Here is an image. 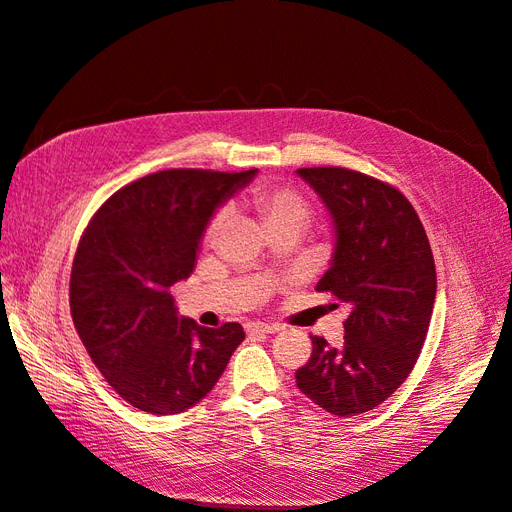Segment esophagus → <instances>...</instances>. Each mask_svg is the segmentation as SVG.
<instances>
[{
  "instance_id": "34e87169",
  "label": "esophagus",
  "mask_w": 512,
  "mask_h": 512,
  "mask_svg": "<svg viewBox=\"0 0 512 512\" xmlns=\"http://www.w3.org/2000/svg\"><path fill=\"white\" fill-rule=\"evenodd\" d=\"M279 329H281L279 325H270V323H248V325H246L248 334H259V336H264V334H277Z\"/></svg>"
}]
</instances>
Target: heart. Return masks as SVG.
I'll return each instance as SVG.
<instances>
[{
	"label": "heart",
	"instance_id": "b5f03b06",
	"mask_svg": "<svg viewBox=\"0 0 512 512\" xmlns=\"http://www.w3.org/2000/svg\"><path fill=\"white\" fill-rule=\"evenodd\" d=\"M251 205L257 209L266 231H294L303 235L312 222V207L307 198L292 187L257 185L251 192ZM224 213L213 216L207 227V240H213L222 229Z\"/></svg>",
	"mask_w": 512,
	"mask_h": 512
}]
</instances>
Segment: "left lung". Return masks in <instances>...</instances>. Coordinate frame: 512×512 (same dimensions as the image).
<instances>
[{
  "label": "left lung",
  "instance_id": "obj_1",
  "mask_svg": "<svg viewBox=\"0 0 512 512\" xmlns=\"http://www.w3.org/2000/svg\"><path fill=\"white\" fill-rule=\"evenodd\" d=\"M296 174L323 200L334 227V253L316 290L349 310L340 347L312 336L296 386L323 410L353 417L384 403L419 358L436 299L432 248L395 187L344 168Z\"/></svg>",
  "mask_w": 512,
  "mask_h": 512
}]
</instances>
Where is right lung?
I'll list each match as a JSON object with an SVG mask.
<instances>
[{
	"label": "right lung",
	"instance_id": "right-lung-1",
	"mask_svg": "<svg viewBox=\"0 0 512 512\" xmlns=\"http://www.w3.org/2000/svg\"><path fill=\"white\" fill-rule=\"evenodd\" d=\"M255 174L163 170L122 187L89 222L71 268V318L130 406H196L244 340L240 323L207 329L178 316L170 288L192 275L209 222Z\"/></svg>",
	"mask_w": 512,
	"mask_h": 512
}]
</instances>
